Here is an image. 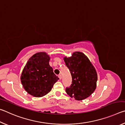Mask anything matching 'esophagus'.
I'll list each match as a JSON object with an SVG mask.
<instances>
[{
    "mask_svg": "<svg viewBox=\"0 0 125 125\" xmlns=\"http://www.w3.org/2000/svg\"><path fill=\"white\" fill-rule=\"evenodd\" d=\"M58 77H59V78H60V79H62V75H61V74H59L58 75Z\"/></svg>",
    "mask_w": 125,
    "mask_h": 125,
    "instance_id": "esophagus-1",
    "label": "esophagus"
}]
</instances>
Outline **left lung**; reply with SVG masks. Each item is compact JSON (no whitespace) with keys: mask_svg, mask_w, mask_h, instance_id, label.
Here are the masks:
<instances>
[{"mask_svg":"<svg viewBox=\"0 0 125 125\" xmlns=\"http://www.w3.org/2000/svg\"><path fill=\"white\" fill-rule=\"evenodd\" d=\"M63 59L72 78V84L65 89L67 94L76 100L88 98L96 88L98 75L95 68L82 52H75L70 57H64Z\"/></svg>","mask_w":125,"mask_h":125,"instance_id":"obj_1","label":"left lung"}]
</instances>
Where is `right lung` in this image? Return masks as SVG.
Segmentation results:
<instances>
[{"mask_svg":"<svg viewBox=\"0 0 125 125\" xmlns=\"http://www.w3.org/2000/svg\"><path fill=\"white\" fill-rule=\"evenodd\" d=\"M50 60L47 53H36L30 58L23 69L21 82L25 90L33 96H45L59 79L49 64Z\"/></svg>","mask_w":125,"mask_h":125,"instance_id":"add662e5","label":"right lung"}]
</instances>
